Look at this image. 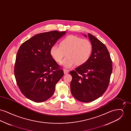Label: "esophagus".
I'll use <instances>...</instances> for the list:
<instances>
[{"instance_id":"1","label":"esophagus","mask_w":131,"mask_h":131,"mask_svg":"<svg viewBox=\"0 0 131 131\" xmlns=\"http://www.w3.org/2000/svg\"><path fill=\"white\" fill-rule=\"evenodd\" d=\"M63 71H64V73L65 75L68 74L69 72L68 70H67L65 69H64L63 70Z\"/></svg>"}]
</instances>
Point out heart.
<instances>
[{"label":"heart","mask_w":131,"mask_h":131,"mask_svg":"<svg viewBox=\"0 0 131 131\" xmlns=\"http://www.w3.org/2000/svg\"><path fill=\"white\" fill-rule=\"evenodd\" d=\"M93 46L91 42L86 39L75 35H69L59 42V47L54 45L50 49V54L56 62H61L65 68H71L75 64L81 66L87 62L91 56Z\"/></svg>","instance_id":"heart-1"}]
</instances>
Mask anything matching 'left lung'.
<instances>
[{
    "instance_id": "8db88e82",
    "label": "left lung",
    "mask_w": 131,
    "mask_h": 131,
    "mask_svg": "<svg viewBox=\"0 0 131 131\" xmlns=\"http://www.w3.org/2000/svg\"><path fill=\"white\" fill-rule=\"evenodd\" d=\"M88 35L93 46L91 56L87 62L70 72L71 93L84 103L96 100L106 92L112 71V60L106 46L93 35Z\"/></svg>"
}]
</instances>
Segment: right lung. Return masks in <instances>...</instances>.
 Here are the masks:
<instances>
[{
  "mask_svg": "<svg viewBox=\"0 0 131 131\" xmlns=\"http://www.w3.org/2000/svg\"><path fill=\"white\" fill-rule=\"evenodd\" d=\"M65 33L56 30L41 33L20 46L14 74L21 92L29 100L43 102L54 93L64 72L50 56V49Z\"/></svg>",
  "mask_w": 131,
  "mask_h": 131,
  "instance_id": "1",
  "label": "right lung"
}]
</instances>
